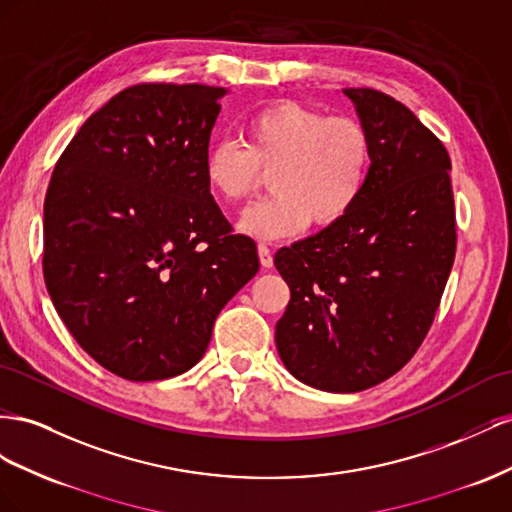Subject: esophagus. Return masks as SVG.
<instances>
[{
	"label": "esophagus",
	"instance_id": "obj_1",
	"mask_svg": "<svg viewBox=\"0 0 512 512\" xmlns=\"http://www.w3.org/2000/svg\"><path fill=\"white\" fill-rule=\"evenodd\" d=\"M257 253H259V264L264 268H272L274 257H272V251H270V246L266 242L257 244Z\"/></svg>",
	"mask_w": 512,
	"mask_h": 512
}]
</instances>
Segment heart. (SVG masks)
Returning <instances> with one entry per match:
<instances>
[{"label":"heart","instance_id":"obj_1","mask_svg":"<svg viewBox=\"0 0 512 512\" xmlns=\"http://www.w3.org/2000/svg\"><path fill=\"white\" fill-rule=\"evenodd\" d=\"M244 145L218 141L203 158V180L223 203L251 199L270 175L274 195L248 208V236L289 238L313 223L328 229L356 208L373 167L369 128L296 100H276L244 122Z\"/></svg>","mask_w":512,"mask_h":512}]
</instances>
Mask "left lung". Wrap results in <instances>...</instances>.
I'll list each match as a JSON object with an SVG mask.
<instances>
[{"label": "left lung", "mask_w": 512, "mask_h": 512, "mask_svg": "<svg viewBox=\"0 0 512 512\" xmlns=\"http://www.w3.org/2000/svg\"><path fill=\"white\" fill-rule=\"evenodd\" d=\"M345 94L373 139L367 188L341 223L274 255L291 291L276 349L291 375L328 392L367 390L412 360L457 251L444 143L384 92Z\"/></svg>", "instance_id": "left-lung-1"}]
</instances>
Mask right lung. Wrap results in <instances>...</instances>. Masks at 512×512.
<instances>
[{
	"label": "right lung",
	"mask_w": 512,
	"mask_h": 512,
	"mask_svg": "<svg viewBox=\"0 0 512 512\" xmlns=\"http://www.w3.org/2000/svg\"><path fill=\"white\" fill-rule=\"evenodd\" d=\"M223 87L139 83L87 120L55 163L42 272L100 367L156 382L206 354L223 306L259 270L203 180Z\"/></svg>",
	"instance_id": "obj_1"
}]
</instances>
